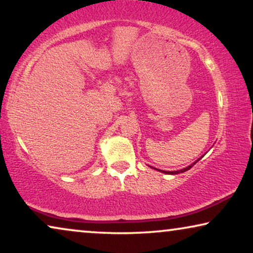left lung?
<instances>
[{
    "label": "left lung",
    "instance_id": "1",
    "mask_svg": "<svg viewBox=\"0 0 253 253\" xmlns=\"http://www.w3.org/2000/svg\"><path fill=\"white\" fill-rule=\"evenodd\" d=\"M195 164V163H194ZM193 164V165H194ZM193 165H191V166H188V167H186V168H183V169H180V170H176V171H165V170H160L161 172H165V174H170V175H176V174H180V172H184V171H186V170H188V169H191L192 167H193ZM158 170H159V169H158Z\"/></svg>",
    "mask_w": 253,
    "mask_h": 253
}]
</instances>
